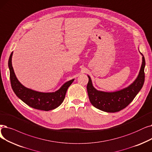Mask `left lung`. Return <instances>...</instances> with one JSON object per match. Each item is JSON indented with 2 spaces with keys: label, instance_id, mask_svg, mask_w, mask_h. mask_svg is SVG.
I'll return each instance as SVG.
<instances>
[{
  "label": "left lung",
  "instance_id": "1",
  "mask_svg": "<svg viewBox=\"0 0 152 152\" xmlns=\"http://www.w3.org/2000/svg\"><path fill=\"white\" fill-rule=\"evenodd\" d=\"M142 63L138 76L129 86L114 92L97 90L92 85L89 75L87 91L89 101L94 107L106 113H115L126 107L139 92L145 81L144 69L145 60L142 53Z\"/></svg>",
  "mask_w": 152,
  "mask_h": 152
}]
</instances>
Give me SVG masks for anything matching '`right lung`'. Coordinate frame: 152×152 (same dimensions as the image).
<instances>
[{
    "label": "right lung",
    "instance_id": "1",
    "mask_svg": "<svg viewBox=\"0 0 152 152\" xmlns=\"http://www.w3.org/2000/svg\"><path fill=\"white\" fill-rule=\"evenodd\" d=\"M12 55L13 51L9 57L8 65L12 88L16 96L28 106L36 109L48 111L60 106L64 99L68 88L75 79L66 82L55 92H42L27 88L20 83L16 77L12 64Z\"/></svg>",
    "mask_w": 152,
    "mask_h": 152
}]
</instances>
